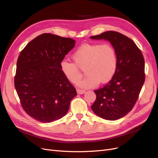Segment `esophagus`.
I'll return each instance as SVG.
<instances>
[{
  "label": "esophagus",
  "mask_w": 158,
  "mask_h": 158,
  "mask_svg": "<svg viewBox=\"0 0 158 158\" xmlns=\"http://www.w3.org/2000/svg\"><path fill=\"white\" fill-rule=\"evenodd\" d=\"M76 91H77V93H78V94H83L85 93V90H84V89H76Z\"/></svg>",
  "instance_id": "1"
}]
</instances>
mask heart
Segmentation results:
<instances>
[{
    "mask_svg": "<svg viewBox=\"0 0 158 158\" xmlns=\"http://www.w3.org/2000/svg\"><path fill=\"white\" fill-rule=\"evenodd\" d=\"M73 59L74 63L62 60L60 70L66 79L76 84L82 78L81 69L85 68L86 77L78 83L80 86L84 88L109 82L117 69V52L109 44H83L74 52Z\"/></svg>",
    "mask_w": 158,
    "mask_h": 158,
    "instance_id": "1",
    "label": "heart"
}]
</instances>
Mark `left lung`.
<instances>
[{
	"label": "left lung",
	"mask_w": 158,
	"mask_h": 158,
	"mask_svg": "<svg viewBox=\"0 0 158 158\" xmlns=\"http://www.w3.org/2000/svg\"><path fill=\"white\" fill-rule=\"evenodd\" d=\"M91 38L111 42L118 59L116 73L111 80L94 90L96 99L92 109L103 118L117 120L130 112L137 102L145 81L144 56L135 42L117 31H108Z\"/></svg>",
	"instance_id": "obj_1"
}]
</instances>
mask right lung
<instances>
[{
  "label": "right lung",
  "mask_w": 158,
  "mask_h": 158,
  "mask_svg": "<svg viewBox=\"0 0 158 158\" xmlns=\"http://www.w3.org/2000/svg\"><path fill=\"white\" fill-rule=\"evenodd\" d=\"M75 43L71 38L43 33L20 52L14 85L22 108L38 121L51 123L64 116L77 95L60 66Z\"/></svg>",
  "instance_id": "obj_1"
}]
</instances>
